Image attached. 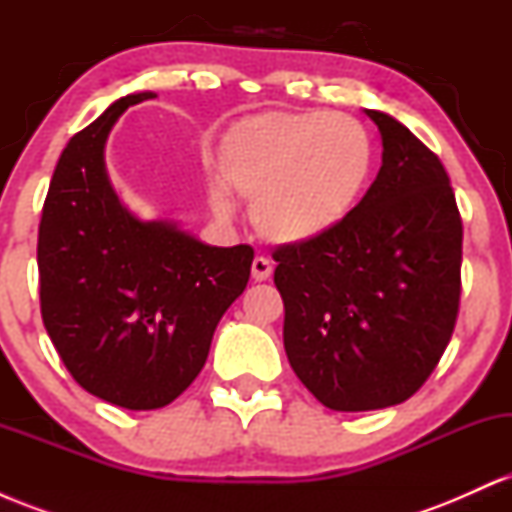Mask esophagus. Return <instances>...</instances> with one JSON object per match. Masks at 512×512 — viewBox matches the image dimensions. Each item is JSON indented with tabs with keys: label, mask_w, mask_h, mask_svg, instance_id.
Masks as SVG:
<instances>
[{
	"label": "esophagus",
	"mask_w": 512,
	"mask_h": 512,
	"mask_svg": "<svg viewBox=\"0 0 512 512\" xmlns=\"http://www.w3.org/2000/svg\"><path fill=\"white\" fill-rule=\"evenodd\" d=\"M272 269V262H269L267 257H255V260H252V279L267 281L269 276H272Z\"/></svg>",
	"instance_id": "obj_1"
}]
</instances>
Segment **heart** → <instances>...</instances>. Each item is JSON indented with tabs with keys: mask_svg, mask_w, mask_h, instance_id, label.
Wrapping results in <instances>:
<instances>
[{
	"mask_svg": "<svg viewBox=\"0 0 512 512\" xmlns=\"http://www.w3.org/2000/svg\"><path fill=\"white\" fill-rule=\"evenodd\" d=\"M368 129L344 113L264 110L233 122L216 146L209 197L231 211L226 185L252 197L250 219L276 245H308L337 231L373 175Z\"/></svg>",
	"mask_w": 512,
	"mask_h": 512,
	"instance_id": "obj_1",
	"label": "heart"
}]
</instances>
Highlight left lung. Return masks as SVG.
Listing matches in <instances>:
<instances>
[{"mask_svg":"<svg viewBox=\"0 0 512 512\" xmlns=\"http://www.w3.org/2000/svg\"><path fill=\"white\" fill-rule=\"evenodd\" d=\"M363 113L383 137L378 178L330 236L274 252L286 356L334 411L414 395L460 308L462 219L448 173L395 117Z\"/></svg>","mask_w":512,"mask_h":512,"instance_id":"1","label":"left lung"}]
</instances>
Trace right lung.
Instances as JSON below:
<instances>
[{
	"label": "right lung",
	"mask_w": 512,
	"mask_h": 512,
	"mask_svg": "<svg viewBox=\"0 0 512 512\" xmlns=\"http://www.w3.org/2000/svg\"><path fill=\"white\" fill-rule=\"evenodd\" d=\"M122 96L57 161L38 231L40 313L57 354L91 395L161 409L204 368L216 325L250 279V245L216 248L178 221H144L105 170Z\"/></svg>",
	"instance_id": "1"
}]
</instances>
